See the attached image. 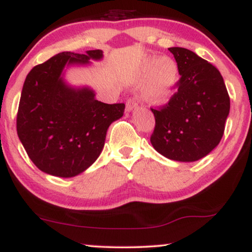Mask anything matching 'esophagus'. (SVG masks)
<instances>
[{
  "instance_id": "34e87169",
  "label": "esophagus",
  "mask_w": 252,
  "mask_h": 252,
  "mask_svg": "<svg viewBox=\"0 0 252 252\" xmlns=\"http://www.w3.org/2000/svg\"><path fill=\"white\" fill-rule=\"evenodd\" d=\"M137 108V103L134 101V99H128V101L126 102V110L127 111H133L134 109Z\"/></svg>"
}]
</instances>
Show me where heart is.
<instances>
[{
    "instance_id": "b5f03b06",
    "label": "heart",
    "mask_w": 252,
    "mask_h": 252,
    "mask_svg": "<svg viewBox=\"0 0 252 252\" xmlns=\"http://www.w3.org/2000/svg\"><path fill=\"white\" fill-rule=\"evenodd\" d=\"M134 81H144L142 97L151 104H165L174 94L179 81V68L170 57H143L133 74Z\"/></svg>"
}]
</instances>
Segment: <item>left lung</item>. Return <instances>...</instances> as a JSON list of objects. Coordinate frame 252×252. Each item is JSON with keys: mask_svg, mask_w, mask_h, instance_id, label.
Returning a JSON list of instances; mask_svg holds the SVG:
<instances>
[{"mask_svg": "<svg viewBox=\"0 0 252 252\" xmlns=\"http://www.w3.org/2000/svg\"><path fill=\"white\" fill-rule=\"evenodd\" d=\"M168 50L177 61L181 78L167 104L151 108L156 125L150 142L168 159L196 161L221 140L230 108L229 95L221 74L211 63L186 48Z\"/></svg>", "mask_w": 252, "mask_h": 252, "instance_id": "8db88e82", "label": "left lung"}]
</instances>
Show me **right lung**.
I'll use <instances>...</instances> for the list:
<instances>
[{
    "mask_svg": "<svg viewBox=\"0 0 252 252\" xmlns=\"http://www.w3.org/2000/svg\"><path fill=\"white\" fill-rule=\"evenodd\" d=\"M102 50L55 55L27 74L17 113V134L34 165L44 173L71 178L87 170L104 147L109 126L125 104H106L88 87L73 88L63 79L65 65L88 64Z\"/></svg>",
    "mask_w": 252,
    "mask_h": 252,
    "instance_id": "add662e5",
    "label": "right lung"
}]
</instances>
